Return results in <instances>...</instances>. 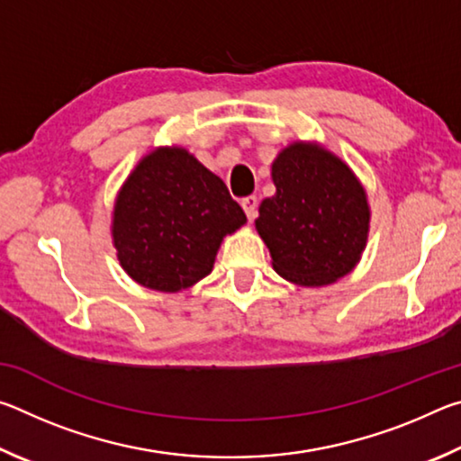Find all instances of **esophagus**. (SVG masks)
Instances as JSON below:
<instances>
[{
  "instance_id": "34e87169",
  "label": "esophagus",
  "mask_w": 461,
  "mask_h": 461,
  "mask_svg": "<svg viewBox=\"0 0 461 461\" xmlns=\"http://www.w3.org/2000/svg\"><path fill=\"white\" fill-rule=\"evenodd\" d=\"M241 207H244V212H246L249 221L256 220V215H258V199H256L254 194H249V197L241 199Z\"/></svg>"
}]
</instances>
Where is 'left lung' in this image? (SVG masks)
<instances>
[{
	"label": "left lung",
	"mask_w": 461,
	"mask_h": 461,
	"mask_svg": "<svg viewBox=\"0 0 461 461\" xmlns=\"http://www.w3.org/2000/svg\"><path fill=\"white\" fill-rule=\"evenodd\" d=\"M276 193L260 203L258 230L280 276L323 286L360 262L370 228L364 186L319 144L294 142L272 162Z\"/></svg>",
	"instance_id": "8db88e82"
}]
</instances>
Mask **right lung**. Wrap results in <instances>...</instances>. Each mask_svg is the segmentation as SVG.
Here are the masks:
<instances>
[{
	"label": "right lung",
	"mask_w": 461,
	"mask_h": 461,
	"mask_svg": "<svg viewBox=\"0 0 461 461\" xmlns=\"http://www.w3.org/2000/svg\"><path fill=\"white\" fill-rule=\"evenodd\" d=\"M246 213L220 176L185 148H156L131 170L113 207L118 260L138 285L176 293L213 268Z\"/></svg>",
	"instance_id": "right-lung-1"
}]
</instances>
